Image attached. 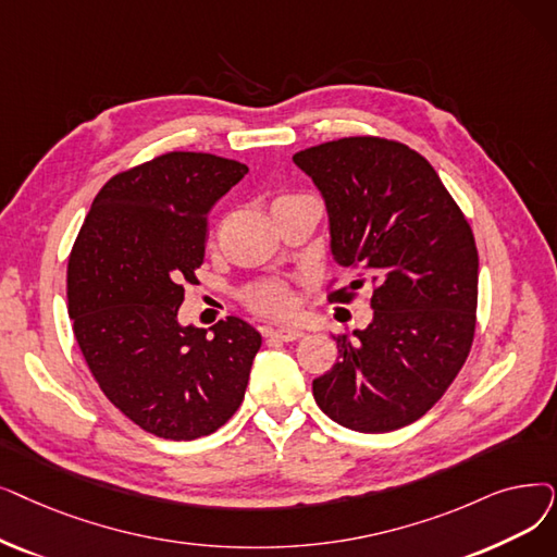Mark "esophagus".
Masks as SVG:
<instances>
[{"label":"esophagus","mask_w":557,"mask_h":557,"mask_svg":"<svg viewBox=\"0 0 557 557\" xmlns=\"http://www.w3.org/2000/svg\"><path fill=\"white\" fill-rule=\"evenodd\" d=\"M305 332L298 330V327H277L271 332V336L280 338V342H296V338H300Z\"/></svg>","instance_id":"obj_1"}]
</instances>
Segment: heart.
<instances>
[{"mask_svg": "<svg viewBox=\"0 0 557 557\" xmlns=\"http://www.w3.org/2000/svg\"><path fill=\"white\" fill-rule=\"evenodd\" d=\"M296 198H302V196H296V193H282V196L275 198L273 209H277L284 202H292ZM246 305L252 311L261 313V317L286 319L294 313L296 300H294L292 288H288L284 282H259L246 294Z\"/></svg>", "mask_w": 557, "mask_h": 557, "instance_id": "b5f03b06", "label": "heart"}]
</instances>
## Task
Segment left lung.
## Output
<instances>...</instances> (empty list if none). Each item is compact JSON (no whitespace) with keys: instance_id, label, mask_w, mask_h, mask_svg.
<instances>
[{"instance_id":"8db88e82","label":"left lung","mask_w":557,"mask_h":557,"mask_svg":"<svg viewBox=\"0 0 557 557\" xmlns=\"http://www.w3.org/2000/svg\"><path fill=\"white\" fill-rule=\"evenodd\" d=\"M321 190L334 261L373 288V321L338 334V361L311 389L323 412L357 432L414 423L465 367L475 332L473 232L434 168L398 140L350 136L294 154Z\"/></svg>"}]
</instances>
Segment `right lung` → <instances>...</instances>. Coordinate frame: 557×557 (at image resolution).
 I'll list each match as a JSON object with an SVG mask.
<instances>
[{
    "mask_svg": "<svg viewBox=\"0 0 557 557\" xmlns=\"http://www.w3.org/2000/svg\"><path fill=\"white\" fill-rule=\"evenodd\" d=\"M248 165L168 152L111 177L67 261V313L104 396L145 432L190 442L244 403L261 334L230 317L180 325L184 284L205 261L207 215Z\"/></svg>",
    "mask_w": 557,
    "mask_h": 557,
    "instance_id": "obj_1",
    "label": "right lung"
}]
</instances>
